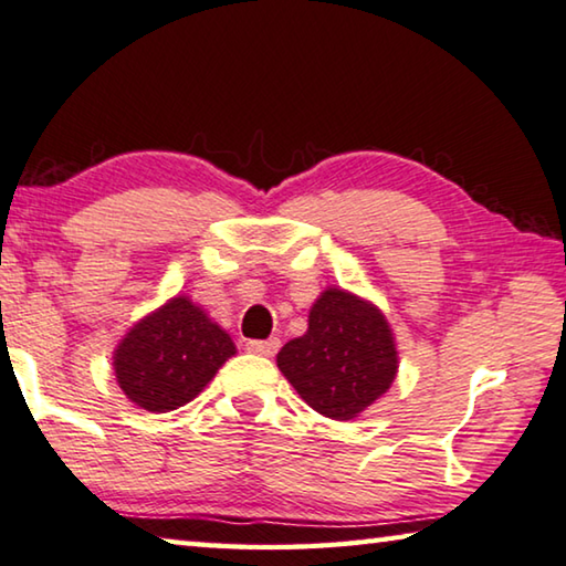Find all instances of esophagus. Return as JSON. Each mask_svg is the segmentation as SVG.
Wrapping results in <instances>:
<instances>
[{"label":"esophagus","mask_w":566,"mask_h":566,"mask_svg":"<svg viewBox=\"0 0 566 566\" xmlns=\"http://www.w3.org/2000/svg\"><path fill=\"white\" fill-rule=\"evenodd\" d=\"M277 346H281V338H265V342H248L245 349L250 354H258V356H273L277 352Z\"/></svg>","instance_id":"34e87169"}]
</instances>
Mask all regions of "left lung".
I'll return each instance as SVG.
<instances>
[{"mask_svg":"<svg viewBox=\"0 0 566 566\" xmlns=\"http://www.w3.org/2000/svg\"><path fill=\"white\" fill-rule=\"evenodd\" d=\"M277 369L318 415L346 422L392 387L399 369L385 313L352 291L328 289L308 313V332L277 352Z\"/></svg>","mask_w":566,"mask_h":566,"instance_id":"1","label":"left lung"}]
</instances>
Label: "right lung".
Segmentation results:
<instances>
[{
  "mask_svg": "<svg viewBox=\"0 0 566 566\" xmlns=\"http://www.w3.org/2000/svg\"><path fill=\"white\" fill-rule=\"evenodd\" d=\"M234 352L230 334L199 303L174 295L120 338L113 374L136 407L169 412L192 402Z\"/></svg>",
  "mask_w": 566,
  "mask_h": 566,
  "instance_id": "obj_1",
  "label": "right lung"
}]
</instances>
